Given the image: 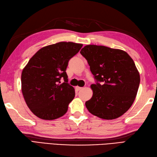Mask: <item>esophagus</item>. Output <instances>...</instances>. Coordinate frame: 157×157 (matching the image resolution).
<instances>
[{
	"label": "esophagus",
	"instance_id": "1",
	"mask_svg": "<svg viewBox=\"0 0 157 157\" xmlns=\"http://www.w3.org/2000/svg\"><path fill=\"white\" fill-rule=\"evenodd\" d=\"M82 88L79 87V86H76V87H75V90H76V91H79V90H82Z\"/></svg>",
	"mask_w": 157,
	"mask_h": 157
}]
</instances>
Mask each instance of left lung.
Wrapping results in <instances>:
<instances>
[{
	"mask_svg": "<svg viewBox=\"0 0 157 157\" xmlns=\"http://www.w3.org/2000/svg\"><path fill=\"white\" fill-rule=\"evenodd\" d=\"M80 53L94 78L102 82L90 86L93 94L86 102L88 111L103 119L121 117L134 102L140 82L133 59L124 51L105 46L86 45Z\"/></svg>",
	"mask_w": 157,
	"mask_h": 157,
	"instance_id": "obj_1",
	"label": "left lung"
}]
</instances>
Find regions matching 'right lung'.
I'll return each instance as SVG.
<instances>
[{
	"instance_id": "add662e5",
	"label": "right lung",
	"mask_w": 157,
	"mask_h": 157,
	"mask_svg": "<svg viewBox=\"0 0 157 157\" xmlns=\"http://www.w3.org/2000/svg\"><path fill=\"white\" fill-rule=\"evenodd\" d=\"M82 44L60 42L42 47L29 59L21 73V91L30 111L38 117L53 120L64 115L75 97L67 82L69 59ZM64 82L60 84V79Z\"/></svg>"
}]
</instances>
